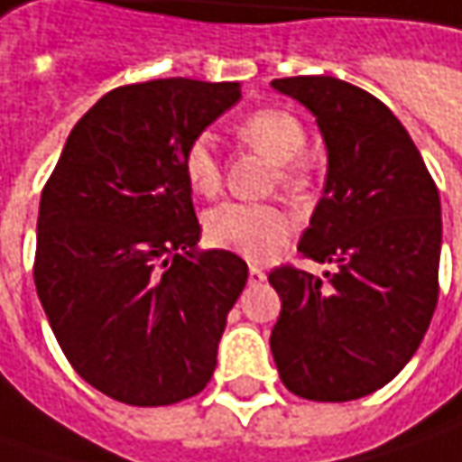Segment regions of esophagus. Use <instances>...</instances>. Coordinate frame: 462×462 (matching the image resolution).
<instances>
[{
	"mask_svg": "<svg viewBox=\"0 0 462 462\" xmlns=\"http://www.w3.org/2000/svg\"><path fill=\"white\" fill-rule=\"evenodd\" d=\"M264 280H267V275H264L259 267H249V282H252V285H262Z\"/></svg>",
	"mask_w": 462,
	"mask_h": 462,
	"instance_id": "obj_1",
	"label": "esophagus"
}]
</instances>
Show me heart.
I'll return each instance as SVG.
<instances>
[{"instance_id":"b5f03b06","label":"heart","mask_w":462,"mask_h":462,"mask_svg":"<svg viewBox=\"0 0 462 462\" xmlns=\"http://www.w3.org/2000/svg\"><path fill=\"white\" fill-rule=\"evenodd\" d=\"M236 135L246 146L267 156L277 169V182L298 192L306 187V169L295 159L306 152L309 134L303 123L280 107H262L236 125ZM182 174L187 185L198 195H213L221 185V169L208 135H195L182 152ZM293 221L277 205L221 203L203 216V234L208 244L234 252L252 262L273 259L291 239Z\"/></svg>"}]
</instances>
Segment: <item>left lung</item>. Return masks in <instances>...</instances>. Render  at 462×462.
<instances>
[{"mask_svg":"<svg viewBox=\"0 0 462 462\" xmlns=\"http://www.w3.org/2000/svg\"><path fill=\"white\" fill-rule=\"evenodd\" d=\"M277 92L309 107L324 135L327 185L298 252L324 277L270 273L282 310L270 346L285 388L352 401L391 383L437 306L439 192L411 135L381 99L334 77H288Z\"/></svg>","mask_w":462,"mask_h":462,"instance_id":"obj_1","label":"left lung"}]
</instances>
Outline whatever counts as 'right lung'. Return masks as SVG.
<instances>
[{
	"instance_id": "right-lung-1",
	"label": "right lung",
	"mask_w": 462,
	"mask_h": 462,
	"mask_svg": "<svg viewBox=\"0 0 462 462\" xmlns=\"http://www.w3.org/2000/svg\"><path fill=\"white\" fill-rule=\"evenodd\" d=\"M239 81L153 79L107 92L66 138L38 210L35 288L66 360L131 406L200 393L246 262L200 252L185 146Z\"/></svg>"
}]
</instances>
